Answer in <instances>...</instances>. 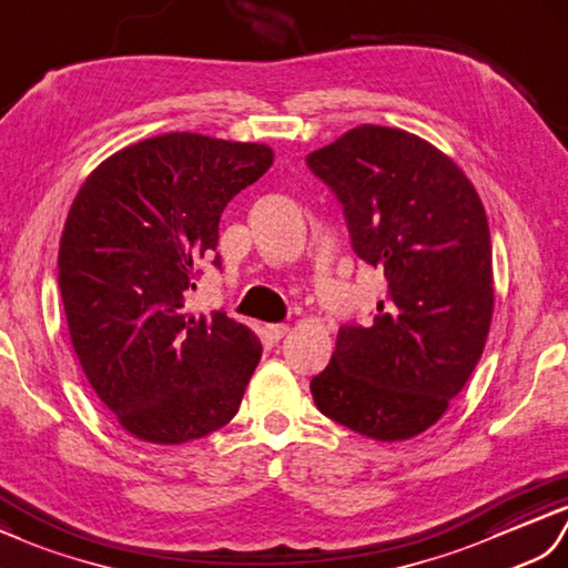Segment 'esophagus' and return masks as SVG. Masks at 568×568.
<instances>
[{"label": "esophagus", "mask_w": 568, "mask_h": 568, "mask_svg": "<svg viewBox=\"0 0 568 568\" xmlns=\"http://www.w3.org/2000/svg\"><path fill=\"white\" fill-rule=\"evenodd\" d=\"M267 333H270L272 339H282V337L288 333V325H284V323H272V325H267Z\"/></svg>", "instance_id": "obj_1"}]
</instances>
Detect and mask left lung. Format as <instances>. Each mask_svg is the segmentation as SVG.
Returning <instances> with one entry per match:
<instances>
[{"label":"left lung","instance_id":"8db88e82","mask_svg":"<svg viewBox=\"0 0 568 568\" xmlns=\"http://www.w3.org/2000/svg\"><path fill=\"white\" fill-rule=\"evenodd\" d=\"M306 162L343 204L352 250L388 282L372 325L339 327L313 400L364 437L410 439L481 359L494 316L484 204L455 160L400 129L357 125Z\"/></svg>","mask_w":568,"mask_h":568}]
</instances>
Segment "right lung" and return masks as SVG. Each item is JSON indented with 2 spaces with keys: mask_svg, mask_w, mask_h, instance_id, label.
<instances>
[{
  "mask_svg": "<svg viewBox=\"0 0 568 568\" xmlns=\"http://www.w3.org/2000/svg\"><path fill=\"white\" fill-rule=\"evenodd\" d=\"M272 148L165 133L106 158L74 196L58 284L74 355L123 430L153 445L199 439L241 408L257 335L184 311L216 255L229 201L272 168Z\"/></svg>",
  "mask_w": 568,
  "mask_h": 568,
  "instance_id": "right-lung-1",
  "label": "right lung"
}]
</instances>
